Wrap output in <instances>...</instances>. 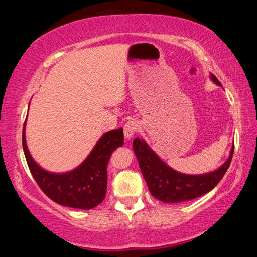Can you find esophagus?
I'll return each mask as SVG.
<instances>
[{"mask_svg":"<svg viewBox=\"0 0 257 257\" xmlns=\"http://www.w3.org/2000/svg\"><path fill=\"white\" fill-rule=\"evenodd\" d=\"M138 130V124L135 122L133 120H129L127 123L124 124V128H123V133H124V137L130 139L132 138L135 134L137 133Z\"/></svg>","mask_w":257,"mask_h":257,"instance_id":"34e87169","label":"esophagus"}]
</instances>
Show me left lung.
I'll return each instance as SVG.
<instances>
[{"label": "left lung", "mask_w": 257, "mask_h": 257, "mask_svg": "<svg viewBox=\"0 0 257 257\" xmlns=\"http://www.w3.org/2000/svg\"><path fill=\"white\" fill-rule=\"evenodd\" d=\"M211 77L215 84L221 86L214 75ZM133 147L151 194L164 203L190 201L212 190L227 172L234 149L232 146L229 159L217 170L205 175L190 176L169 168L142 139L135 138Z\"/></svg>", "instance_id": "obj_1"}]
</instances>
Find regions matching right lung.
<instances>
[{
    "mask_svg": "<svg viewBox=\"0 0 257 257\" xmlns=\"http://www.w3.org/2000/svg\"><path fill=\"white\" fill-rule=\"evenodd\" d=\"M123 145V129L104 134L92 153L73 171L50 173L34 162L26 145L25 125L23 147L35 181L47 197L60 205L90 210L101 204L106 195L107 163L113 151Z\"/></svg>",
    "mask_w": 257,
    "mask_h": 257,
    "instance_id": "1",
    "label": "right lung"
}]
</instances>
